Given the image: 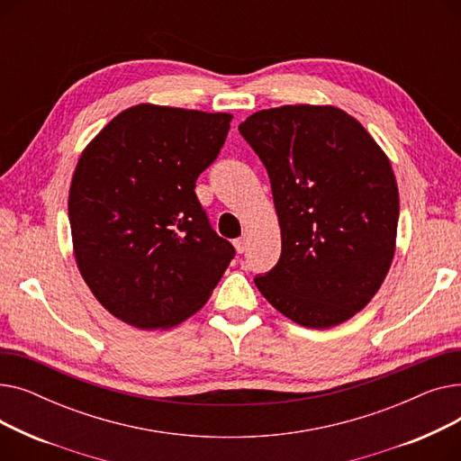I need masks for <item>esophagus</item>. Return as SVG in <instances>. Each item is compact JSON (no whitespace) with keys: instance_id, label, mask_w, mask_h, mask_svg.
I'll list each match as a JSON object with an SVG mask.
<instances>
[{"instance_id":"34e87169","label":"esophagus","mask_w":461,"mask_h":461,"mask_svg":"<svg viewBox=\"0 0 461 461\" xmlns=\"http://www.w3.org/2000/svg\"><path fill=\"white\" fill-rule=\"evenodd\" d=\"M233 247H235V250L239 254H243L247 250V247H249V235H240L239 239H235L233 240Z\"/></svg>"}]
</instances>
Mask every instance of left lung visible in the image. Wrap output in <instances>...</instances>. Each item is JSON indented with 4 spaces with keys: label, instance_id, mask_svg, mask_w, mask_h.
<instances>
[{
    "label": "left lung",
    "instance_id": "1",
    "mask_svg": "<svg viewBox=\"0 0 461 461\" xmlns=\"http://www.w3.org/2000/svg\"><path fill=\"white\" fill-rule=\"evenodd\" d=\"M239 132L267 169L282 233L278 263L254 278L261 295L308 329L348 321L394 258L400 198L391 160L334 106L261 110Z\"/></svg>",
    "mask_w": 461,
    "mask_h": 461
}]
</instances>
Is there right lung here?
<instances>
[{"mask_svg":"<svg viewBox=\"0 0 461 461\" xmlns=\"http://www.w3.org/2000/svg\"><path fill=\"white\" fill-rule=\"evenodd\" d=\"M230 113L138 104L84 149L68 192L78 269L112 316L136 329L179 325L222 278L235 249L198 202Z\"/></svg>","mask_w":461,"mask_h":461,"instance_id":"right-lung-1","label":"right lung"}]
</instances>
